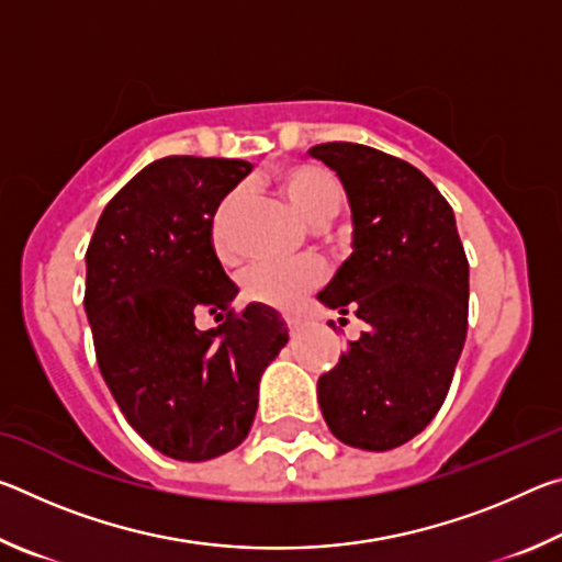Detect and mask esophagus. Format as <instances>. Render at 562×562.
Segmentation results:
<instances>
[{
	"label": "esophagus",
	"mask_w": 562,
	"mask_h": 562,
	"mask_svg": "<svg viewBox=\"0 0 562 562\" xmlns=\"http://www.w3.org/2000/svg\"><path fill=\"white\" fill-rule=\"evenodd\" d=\"M284 325H288V329H290V331H297V327H300V319H297V317H284Z\"/></svg>",
	"instance_id": "34e87169"
}]
</instances>
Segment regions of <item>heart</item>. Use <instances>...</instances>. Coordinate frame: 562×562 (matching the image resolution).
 Instances as JSON below:
<instances>
[{"label":"heart","instance_id":"obj_1","mask_svg":"<svg viewBox=\"0 0 562 562\" xmlns=\"http://www.w3.org/2000/svg\"><path fill=\"white\" fill-rule=\"evenodd\" d=\"M278 186L290 205L312 225H325L339 213L341 190L327 170L315 166H288L278 173ZM243 203L240 190L223 198L213 217V245L223 260L233 258V221ZM325 262L317 258H300L284 262H260L245 274L247 300L272 304V307H292L302 292L325 280Z\"/></svg>","mask_w":562,"mask_h":562}]
</instances>
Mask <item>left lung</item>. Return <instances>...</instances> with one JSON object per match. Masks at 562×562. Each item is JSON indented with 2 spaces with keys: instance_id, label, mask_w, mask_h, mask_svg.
<instances>
[{
  "instance_id": "obj_1",
  "label": "left lung",
  "mask_w": 562,
  "mask_h": 562,
  "mask_svg": "<svg viewBox=\"0 0 562 562\" xmlns=\"http://www.w3.org/2000/svg\"><path fill=\"white\" fill-rule=\"evenodd\" d=\"M310 156L337 170L355 223V252L317 297L367 325L319 376V408L339 441L389 451L449 394L469 329V260L451 205L412 164L345 140Z\"/></svg>"
}]
</instances>
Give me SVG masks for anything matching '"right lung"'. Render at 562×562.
<instances>
[{"instance_id": "obj_1", "label": "right lung", "mask_w": 562, "mask_h": 562, "mask_svg": "<svg viewBox=\"0 0 562 562\" xmlns=\"http://www.w3.org/2000/svg\"><path fill=\"white\" fill-rule=\"evenodd\" d=\"M247 160L168 156L133 176L97 223L83 307L101 376L126 422L176 461L245 441L265 367L288 327L265 304L235 312L237 288L213 247L217 205ZM211 314L218 327L201 330Z\"/></svg>"}]
</instances>
